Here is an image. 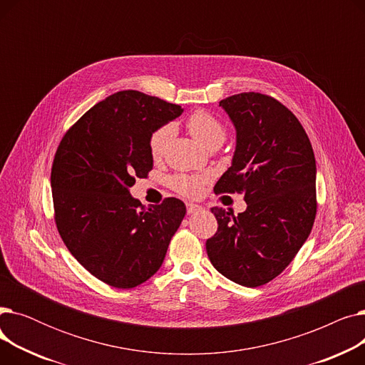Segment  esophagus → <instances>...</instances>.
<instances>
[{"label": "esophagus", "instance_id": "obj_1", "mask_svg": "<svg viewBox=\"0 0 365 365\" xmlns=\"http://www.w3.org/2000/svg\"><path fill=\"white\" fill-rule=\"evenodd\" d=\"M186 210H187L189 215H194V213L200 212V210H202V207L198 205V204H186Z\"/></svg>", "mask_w": 365, "mask_h": 365}]
</instances>
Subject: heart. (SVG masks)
<instances>
[{
	"mask_svg": "<svg viewBox=\"0 0 365 365\" xmlns=\"http://www.w3.org/2000/svg\"><path fill=\"white\" fill-rule=\"evenodd\" d=\"M190 136L205 148L222 145L226 138L225 124L207 110H195L189 115L185 123ZM173 136V128L170 125H161L150 134L149 152L150 157L158 161L164 157L170 139ZM205 175H178L171 179L173 189L185 197L200 195L202 185L207 182Z\"/></svg>",
	"mask_w": 365,
	"mask_h": 365,
	"instance_id": "heart-1",
	"label": "heart"
}]
</instances>
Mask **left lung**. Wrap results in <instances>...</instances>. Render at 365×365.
I'll use <instances>...</instances> for the list:
<instances>
[{
    "instance_id": "left-lung-1",
    "label": "left lung",
    "mask_w": 365,
    "mask_h": 365,
    "mask_svg": "<svg viewBox=\"0 0 365 365\" xmlns=\"http://www.w3.org/2000/svg\"><path fill=\"white\" fill-rule=\"evenodd\" d=\"M219 106L237 130V146L215 192L242 194L247 208L234 216L213 207L219 227L205 248L223 277L259 287L290 264L312 231L315 155L294 113L271 96L240 93Z\"/></svg>"
}]
</instances>
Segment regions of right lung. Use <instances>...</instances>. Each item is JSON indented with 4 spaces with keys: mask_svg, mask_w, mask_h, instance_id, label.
Returning a JSON list of instances; mask_svg holds the SVG:
<instances>
[{
    "mask_svg": "<svg viewBox=\"0 0 365 365\" xmlns=\"http://www.w3.org/2000/svg\"><path fill=\"white\" fill-rule=\"evenodd\" d=\"M182 112L136 90L113 93L88 109L56 150L57 231L71 255L108 285L133 289L155 274L186 215L178 198L145 208L130 195L152 170L150 134Z\"/></svg>",
    "mask_w": 365,
    "mask_h": 365,
    "instance_id": "right-lung-1",
    "label": "right lung"
}]
</instances>
